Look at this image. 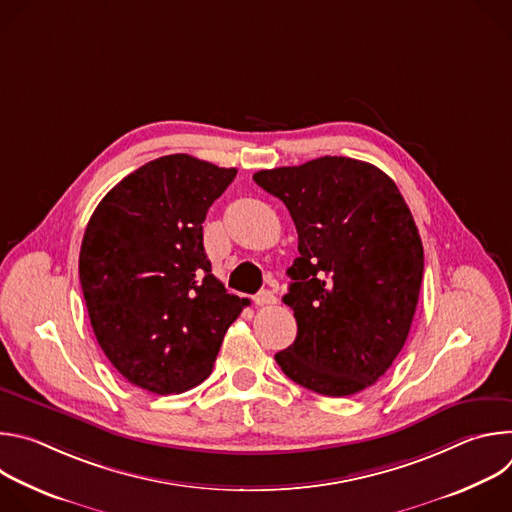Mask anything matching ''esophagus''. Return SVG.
Returning a JSON list of instances; mask_svg holds the SVG:
<instances>
[{
  "mask_svg": "<svg viewBox=\"0 0 512 512\" xmlns=\"http://www.w3.org/2000/svg\"><path fill=\"white\" fill-rule=\"evenodd\" d=\"M253 302H255L257 306H271V304H275V302H277V298H275L273 291H269V289H261L257 296H253Z\"/></svg>",
  "mask_w": 512,
  "mask_h": 512,
  "instance_id": "34e87169",
  "label": "esophagus"
}]
</instances>
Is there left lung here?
Listing matches in <instances>:
<instances>
[{
  "label": "left lung",
  "instance_id": "left-lung-1",
  "mask_svg": "<svg viewBox=\"0 0 512 512\" xmlns=\"http://www.w3.org/2000/svg\"><path fill=\"white\" fill-rule=\"evenodd\" d=\"M298 231L283 304L298 336L275 354L302 387L348 397L375 385L401 352L419 300L423 245L395 182L377 166L324 156L261 170Z\"/></svg>",
  "mask_w": 512,
  "mask_h": 512
}]
</instances>
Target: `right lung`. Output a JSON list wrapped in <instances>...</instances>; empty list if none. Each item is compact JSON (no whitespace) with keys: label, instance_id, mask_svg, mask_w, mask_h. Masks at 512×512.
<instances>
[{"label":"right lung","instance_id":"add662e5","mask_svg":"<svg viewBox=\"0 0 512 512\" xmlns=\"http://www.w3.org/2000/svg\"><path fill=\"white\" fill-rule=\"evenodd\" d=\"M186 154L125 176L87 225L79 275L99 346L135 387L184 393L214 367L249 300L212 275L202 245L210 204L235 180Z\"/></svg>","mask_w":512,"mask_h":512}]
</instances>
